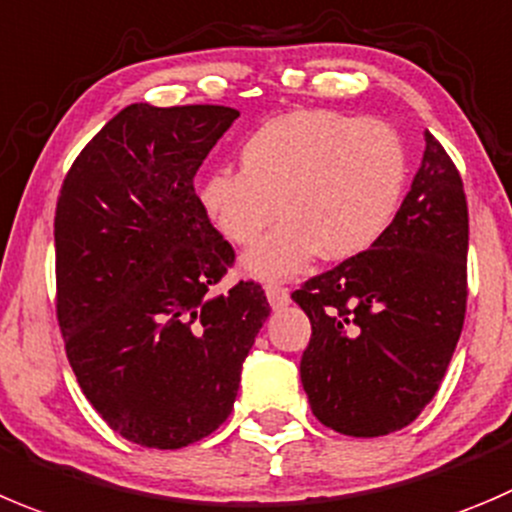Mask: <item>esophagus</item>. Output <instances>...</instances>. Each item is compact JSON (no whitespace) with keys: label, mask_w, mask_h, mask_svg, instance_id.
<instances>
[{"label":"esophagus","mask_w":512,"mask_h":512,"mask_svg":"<svg viewBox=\"0 0 512 512\" xmlns=\"http://www.w3.org/2000/svg\"><path fill=\"white\" fill-rule=\"evenodd\" d=\"M266 299H269L271 309H284V306L291 301V296H289V289H284V286L266 284Z\"/></svg>","instance_id":"obj_1"}]
</instances>
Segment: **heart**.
<instances>
[{"label":"heart","instance_id":"heart-1","mask_svg":"<svg viewBox=\"0 0 512 512\" xmlns=\"http://www.w3.org/2000/svg\"><path fill=\"white\" fill-rule=\"evenodd\" d=\"M238 165L213 168L198 198L256 279H291L324 253L347 261L369 251L397 218L407 186L405 143L382 120L334 110H291L253 130Z\"/></svg>","mask_w":512,"mask_h":512}]
</instances>
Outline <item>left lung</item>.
<instances>
[{
  "label": "left lung",
  "instance_id": "obj_1",
  "mask_svg": "<svg viewBox=\"0 0 512 512\" xmlns=\"http://www.w3.org/2000/svg\"><path fill=\"white\" fill-rule=\"evenodd\" d=\"M465 261L460 173L425 133L420 170L389 231L291 294L311 321L299 369L321 425L379 437L425 410L465 321Z\"/></svg>",
  "mask_w": 512,
  "mask_h": 512
}]
</instances>
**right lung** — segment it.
<instances>
[{
	"label": "right lung",
	"mask_w": 512,
	"mask_h": 512,
	"mask_svg": "<svg viewBox=\"0 0 512 512\" xmlns=\"http://www.w3.org/2000/svg\"><path fill=\"white\" fill-rule=\"evenodd\" d=\"M223 105L123 107L72 163L55 213L57 319L90 405L125 440L178 450L226 422L271 309L193 178L236 123Z\"/></svg>",
	"instance_id": "add662e5"
}]
</instances>
